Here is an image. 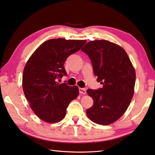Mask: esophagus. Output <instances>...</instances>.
I'll list each match as a JSON object with an SVG mask.
<instances>
[{
	"mask_svg": "<svg viewBox=\"0 0 155 155\" xmlns=\"http://www.w3.org/2000/svg\"><path fill=\"white\" fill-rule=\"evenodd\" d=\"M78 90H79V93L81 94H83V95L86 94V89H85L79 88V89H78Z\"/></svg>",
	"mask_w": 155,
	"mask_h": 155,
	"instance_id": "esophagus-1",
	"label": "esophagus"
}]
</instances>
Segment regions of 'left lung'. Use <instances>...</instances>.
Instances as JSON below:
<instances>
[{
  "mask_svg": "<svg viewBox=\"0 0 155 155\" xmlns=\"http://www.w3.org/2000/svg\"><path fill=\"white\" fill-rule=\"evenodd\" d=\"M81 51L89 55L97 81L103 85L98 90H87L94 100L87 117L97 124H112L124 114L133 98L134 67L125 49L108 41H89Z\"/></svg>",
  "mask_w": 155,
  "mask_h": 155,
  "instance_id": "left-lung-1",
  "label": "left lung"
}]
</instances>
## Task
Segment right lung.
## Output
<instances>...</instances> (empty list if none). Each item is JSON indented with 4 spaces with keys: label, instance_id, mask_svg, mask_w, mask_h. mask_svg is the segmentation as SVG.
I'll return each instance as SVG.
<instances>
[{
    "label": "right lung",
    "instance_id": "add662e5",
    "mask_svg": "<svg viewBox=\"0 0 155 155\" xmlns=\"http://www.w3.org/2000/svg\"><path fill=\"white\" fill-rule=\"evenodd\" d=\"M85 43L86 40L50 39L35 50L25 65L22 76L25 97L32 111L43 121H60L70 102L78 97L77 86L60 84L58 80L67 75L64 67L67 58Z\"/></svg>",
    "mask_w": 155,
    "mask_h": 155
}]
</instances>
